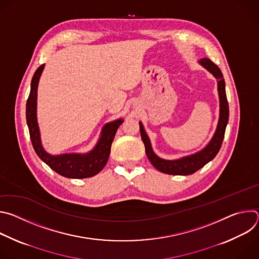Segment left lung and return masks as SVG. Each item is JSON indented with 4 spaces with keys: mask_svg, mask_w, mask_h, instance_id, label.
<instances>
[{
    "mask_svg": "<svg viewBox=\"0 0 259 259\" xmlns=\"http://www.w3.org/2000/svg\"><path fill=\"white\" fill-rule=\"evenodd\" d=\"M199 63L204 66L207 70H209L212 75L217 79L218 86V95H219V120L217 124L216 131L210 140V142L204 147V149L194 155L184 157L178 160H164L159 158L153 151L152 144L149 136L144 131L143 125L139 122V129L141 139L144 143L145 154L154 165L156 169L159 171L170 174V175H190L204 167L207 163L215 158L217 153L219 152L221 144H223L226 128L229 122V103L227 99L226 93V83L223 76V72L219 67L213 63L208 58H202Z\"/></svg>",
    "mask_w": 259,
    "mask_h": 259,
    "instance_id": "obj_1",
    "label": "left lung"
}]
</instances>
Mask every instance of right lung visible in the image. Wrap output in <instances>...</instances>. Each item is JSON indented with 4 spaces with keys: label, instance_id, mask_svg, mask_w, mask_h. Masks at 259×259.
I'll list each match as a JSON object with an SVG mask.
<instances>
[{
    "label": "right lung",
    "instance_id": "right-lung-1",
    "mask_svg": "<svg viewBox=\"0 0 259 259\" xmlns=\"http://www.w3.org/2000/svg\"><path fill=\"white\" fill-rule=\"evenodd\" d=\"M44 66L45 64H42L35 70L31 79L29 96L26 101V123L34 152L52 170L64 177L77 179L92 177L99 173L106 165L116 132L124 121L119 119L105 124L97 144L87 154L49 155L42 146L38 120H36V96H38L36 91Z\"/></svg>",
    "mask_w": 259,
    "mask_h": 259
}]
</instances>
